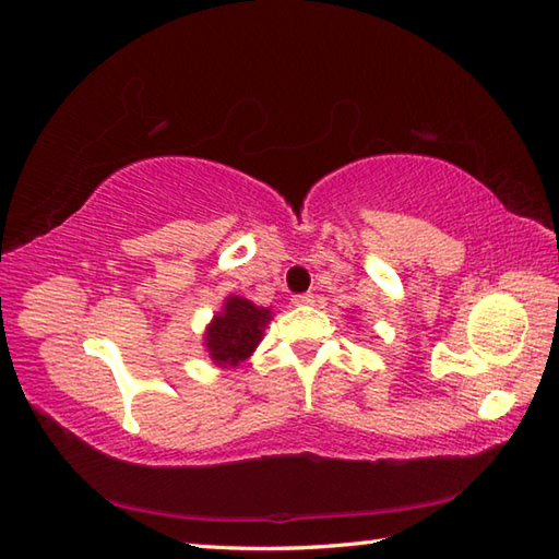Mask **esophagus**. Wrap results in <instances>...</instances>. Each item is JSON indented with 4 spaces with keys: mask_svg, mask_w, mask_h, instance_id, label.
<instances>
[{
    "mask_svg": "<svg viewBox=\"0 0 559 559\" xmlns=\"http://www.w3.org/2000/svg\"><path fill=\"white\" fill-rule=\"evenodd\" d=\"M314 302V295L310 293H302V295H293V305H312Z\"/></svg>",
    "mask_w": 559,
    "mask_h": 559,
    "instance_id": "obj_1",
    "label": "esophagus"
}]
</instances>
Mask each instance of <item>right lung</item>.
<instances>
[{"label":"right lung","instance_id":"1","mask_svg":"<svg viewBox=\"0 0 559 559\" xmlns=\"http://www.w3.org/2000/svg\"><path fill=\"white\" fill-rule=\"evenodd\" d=\"M269 322L271 310L266 307H257L240 295L225 298L223 310L213 317L204 336L211 360L221 367H235L247 360L259 346Z\"/></svg>","mask_w":559,"mask_h":559}]
</instances>
